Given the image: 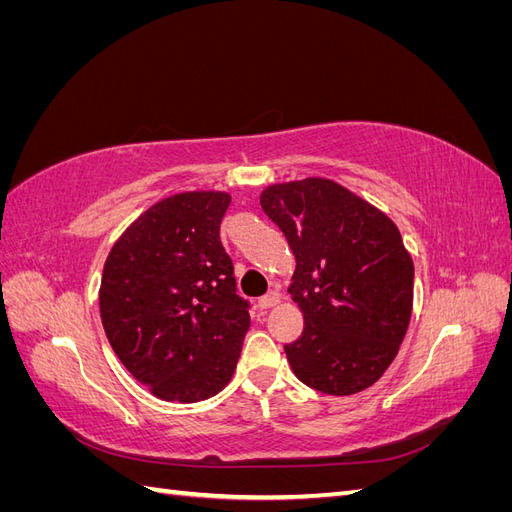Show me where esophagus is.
Wrapping results in <instances>:
<instances>
[{
    "label": "esophagus",
    "instance_id": "1",
    "mask_svg": "<svg viewBox=\"0 0 512 512\" xmlns=\"http://www.w3.org/2000/svg\"><path fill=\"white\" fill-rule=\"evenodd\" d=\"M280 299H282V294L277 292V290H271V292L265 294V297L258 299V307H260V309H269V307L280 303Z\"/></svg>",
    "mask_w": 512,
    "mask_h": 512
}]
</instances>
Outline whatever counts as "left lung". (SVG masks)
Masks as SVG:
<instances>
[{"label":"left lung","mask_w":512,"mask_h":512,"mask_svg":"<svg viewBox=\"0 0 512 512\" xmlns=\"http://www.w3.org/2000/svg\"><path fill=\"white\" fill-rule=\"evenodd\" d=\"M260 205L297 258L292 301L303 333L286 344L303 384L354 395L374 384L404 342L414 297V265L397 226L331 179L275 183Z\"/></svg>","instance_id":"obj_1"}]
</instances>
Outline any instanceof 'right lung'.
Masks as SVG:
<instances>
[{"mask_svg":"<svg viewBox=\"0 0 512 512\" xmlns=\"http://www.w3.org/2000/svg\"><path fill=\"white\" fill-rule=\"evenodd\" d=\"M226 192H183L147 209L113 245L100 316L119 361L166 401L194 404L230 382L250 303L220 241Z\"/></svg>","mask_w":512,"mask_h":512,"instance_id":"1","label":"right lung"}]
</instances>
